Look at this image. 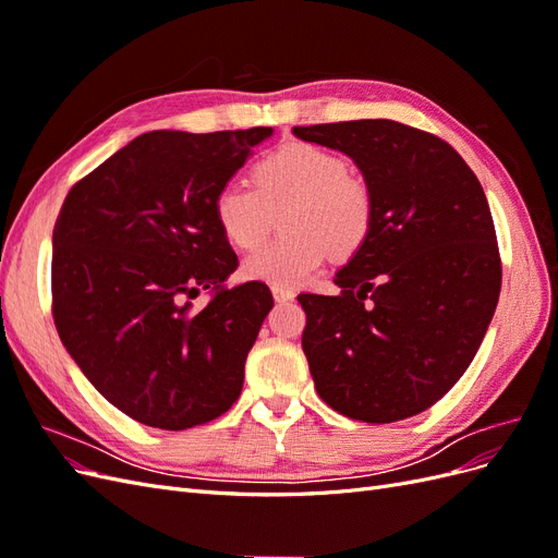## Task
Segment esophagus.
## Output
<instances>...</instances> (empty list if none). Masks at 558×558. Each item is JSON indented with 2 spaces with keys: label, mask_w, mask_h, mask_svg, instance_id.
<instances>
[{
  "label": "esophagus",
  "mask_w": 558,
  "mask_h": 558,
  "mask_svg": "<svg viewBox=\"0 0 558 558\" xmlns=\"http://www.w3.org/2000/svg\"><path fill=\"white\" fill-rule=\"evenodd\" d=\"M272 295L277 302H291L295 298V293L291 289H279V286H272Z\"/></svg>",
  "instance_id": "34e87169"
}]
</instances>
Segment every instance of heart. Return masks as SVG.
Listing matches in <instances>:
<instances>
[{"label":"heart","instance_id":"1","mask_svg":"<svg viewBox=\"0 0 558 558\" xmlns=\"http://www.w3.org/2000/svg\"><path fill=\"white\" fill-rule=\"evenodd\" d=\"M253 183L226 181L214 195V218L238 248L256 246L267 232L269 209H279L281 240L251 251L242 275L279 289L310 281L326 258H351L375 228V193L347 170L332 150L310 142H289L253 165Z\"/></svg>","mask_w":558,"mask_h":558}]
</instances>
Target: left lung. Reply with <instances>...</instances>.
<instances>
[{
    "mask_svg": "<svg viewBox=\"0 0 558 558\" xmlns=\"http://www.w3.org/2000/svg\"><path fill=\"white\" fill-rule=\"evenodd\" d=\"M337 148L375 193L367 244L302 293V349L316 391L365 424L421 414L461 379L498 305L502 265L482 183L440 137L386 118L293 128Z\"/></svg>",
    "mask_w": 558,
    "mask_h": 558,
    "instance_id": "8db88e82",
    "label": "left lung"
}]
</instances>
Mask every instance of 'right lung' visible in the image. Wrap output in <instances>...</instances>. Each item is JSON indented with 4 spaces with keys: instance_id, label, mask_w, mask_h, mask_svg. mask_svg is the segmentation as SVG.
Masks as SVG:
<instances>
[{
    "instance_id": "obj_1",
    "label": "right lung",
    "mask_w": 558,
    "mask_h": 558,
    "mask_svg": "<svg viewBox=\"0 0 558 558\" xmlns=\"http://www.w3.org/2000/svg\"><path fill=\"white\" fill-rule=\"evenodd\" d=\"M272 128L132 140L66 193L53 230L50 312L81 373L113 408L185 430L238 402L272 293L223 289L238 267L214 195ZM217 295L199 313L190 300Z\"/></svg>"
}]
</instances>
